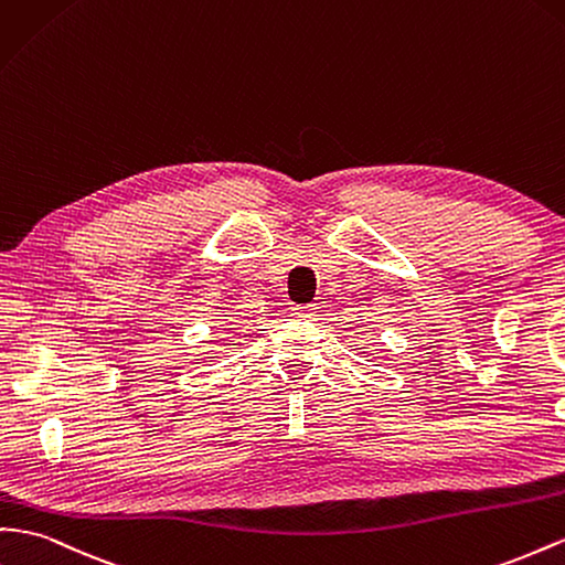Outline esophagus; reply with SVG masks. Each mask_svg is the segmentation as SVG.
<instances>
[{"label": "esophagus", "instance_id": "34e87169", "mask_svg": "<svg viewBox=\"0 0 565 565\" xmlns=\"http://www.w3.org/2000/svg\"><path fill=\"white\" fill-rule=\"evenodd\" d=\"M316 303H301V307H292V316L295 318H309L316 313Z\"/></svg>", "mask_w": 565, "mask_h": 565}]
</instances>
